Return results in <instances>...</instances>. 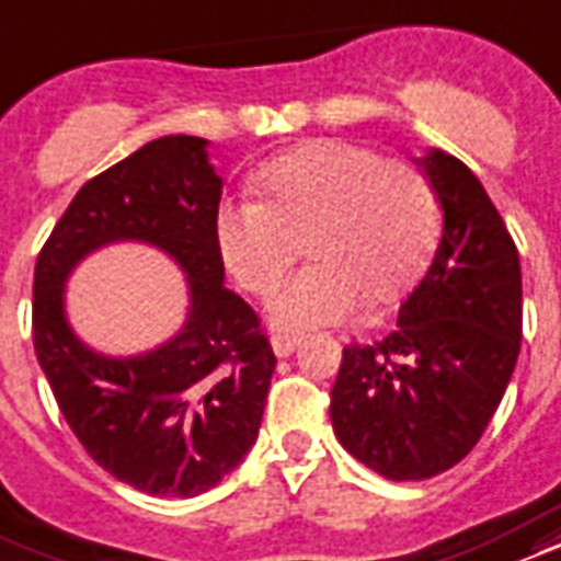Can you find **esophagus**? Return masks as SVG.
I'll list each match as a JSON object with an SVG mask.
<instances>
[{
    "instance_id": "esophagus-1",
    "label": "esophagus",
    "mask_w": 561,
    "mask_h": 561,
    "mask_svg": "<svg viewBox=\"0 0 561 561\" xmlns=\"http://www.w3.org/2000/svg\"><path fill=\"white\" fill-rule=\"evenodd\" d=\"M297 344H300V339L297 335H273V354L276 356H291L294 351H297Z\"/></svg>"
}]
</instances>
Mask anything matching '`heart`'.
Listing matches in <instances>:
<instances>
[{
  "mask_svg": "<svg viewBox=\"0 0 561 561\" xmlns=\"http://www.w3.org/2000/svg\"><path fill=\"white\" fill-rule=\"evenodd\" d=\"M255 190L261 202L219 207V255L247 291L273 297L306 240L314 264L270 306L282 330L347 321L363 300L389 309L428 270L437 198L410 163L323 139L261 165Z\"/></svg>",
  "mask_w": 561,
  "mask_h": 561,
  "instance_id": "obj_1",
  "label": "heart"
}]
</instances>
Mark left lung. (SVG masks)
I'll return each mask as SVG.
<instances>
[{"mask_svg":"<svg viewBox=\"0 0 561 561\" xmlns=\"http://www.w3.org/2000/svg\"><path fill=\"white\" fill-rule=\"evenodd\" d=\"M443 207L425 279L380 342L344 347L330 419L344 449L389 481L451 470L488 428L524 330L520 259L500 210L458 157H419Z\"/></svg>","mask_w":561,"mask_h":561,"instance_id":"1","label":"left lung"}]
</instances>
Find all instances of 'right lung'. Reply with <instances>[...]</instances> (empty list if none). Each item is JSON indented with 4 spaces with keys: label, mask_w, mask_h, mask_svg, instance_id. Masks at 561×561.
I'll use <instances>...</instances> for the list:
<instances>
[{
    "label": "right lung",
    "mask_w": 561,
    "mask_h": 561,
    "mask_svg": "<svg viewBox=\"0 0 561 561\" xmlns=\"http://www.w3.org/2000/svg\"><path fill=\"white\" fill-rule=\"evenodd\" d=\"M207 145L163 136L91 178L35 264V354L61 416L103 470L151 496H198L247 458L276 368L255 312L226 288ZM112 242L160 248L185 273L182 330L142 355H101L67 321L69 273Z\"/></svg>",
    "instance_id": "1"
}]
</instances>
